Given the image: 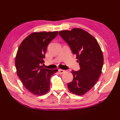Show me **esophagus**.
Returning a JSON list of instances; mask_svg holds the SVG:
<instances>
[{
    "instance_id": "34e87169",
    "label": "esophagus",
    "mask_w": 120,
    "mask_h": 120,
    "mask_svg": "<svg viewBox=\"0 0 120 120\" xmlns=\"http://www.w3.org/2000/svg\"><path fill=\"white\" fill-rule=\"evenodd\" d=\"M64 72H65V71L64 70H61V69L58 70V73H59V74H61L64 73Z\"/></svg>"
}]
</instances>
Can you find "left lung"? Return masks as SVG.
<instances>
[{"label": "left lung", "mask_w": 120, "mask_h": 120, "mask_svg": "<svg viewBox=\"0 0 120 120\" xmlns=\"http://www.w3.org/2000/svg\"><path fill=\"white\" fill-rule=\"evenodd\" d=\"M59 34L76 55L80 68L72 71L73 80L68 83V89L73 93L82 95L95 85L101 74L104 63L101 48L92 35L80 28L62 30Z\"/></svg>", "instance_id": "1"}]
</instances>
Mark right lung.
<instances>
[{
	"instance_id": "right-lung-1",
	"label": "right lung",
	"mask_w": 120,
	"mask_h": 120,
	"mask_svg": "<svg viewBox=\"0 0 120 120\" xmlns=\"http://www.w3.org/2000/svg\"><path fill=\"white\" fill-rule=\"evenodd\" d=\"M58 31L34 32L19 45L15 58L17 75L25 88L35 95H43L50 88V78L57 70H48L41 64L49 43Z\"/></svg>"
}]
</instances>
